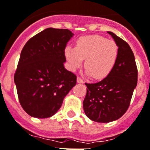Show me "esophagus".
Segmentation results:
<instances>
[{
    "mask_svg": "<svg viewBox=\"0 0 150 150\" xmlns=\"http://www.w3.org/2000/svg\"><path fill=\"white\" fill-rule=\"evenodd\" d=\"M77 82L78 83H80V84H81V83H84V81H83V79H81V78L78 77L77 78Z\"/></svg>",
    "mask_w": 150,
    "mask_h": 150,
    "instance_id": "obj_1",
    "label": "esophagus"
}]
</instances>
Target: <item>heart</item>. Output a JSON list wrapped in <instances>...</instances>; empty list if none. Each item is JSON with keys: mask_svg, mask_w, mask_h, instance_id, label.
<instances>
[{"mask_svg": "<svg viewBox=\"0 0 150 150\" xmlns=\"http://www.w3.org/2000/svg\"><path fill=\"white\" fill-rule=\"evenodd\" d=\"M65 56L71 70L79 69L85 59L87 73L94 79L105 78L114 68L118 56V46L114 40L98 35L83 36L76 47L68 46Z\"/></svg>", "mask_w": 150, "mask_h": 150, "instance_id": "b5f03b06", "label": "heart"}]
</instances>
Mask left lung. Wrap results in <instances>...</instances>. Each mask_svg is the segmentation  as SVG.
I'll list each match as a JSON object with an SVG mask.
<instances>
[{
    "instance_id": "obj_1",
    "label": "left lung",
    "mask_w": 150,
    "mask_h": 150,
    "mask_svg": "<svg viewBox=\"0 0 150 150\" xmlns=\"http://www.w3.org/2000/svg\"><path fill=\"white\" fill-rule=\"evenodd\" d=\"M108 33L117 44V59L106 78L94 84L85 83L88 89L83 101L87 117L98 123L121 117L129 108L137 85L138 71L131 48L114 33Z\"/></svg>"
}]
</instances>
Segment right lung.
I'll use <instances>...</instances> for the list:
<instances>
[{
	"instance_id": "obj_1",
	"label": "right lung",
	"mask_w": 150,
	"mask_h": 150,
	"mask_svg": "<svg viewBox=\"0 0 150 150\" xmlns=\"http://www.w3.org/2000/svg\"><path fill=\"white\" fill-rule=\"evenodd\" d=\"M73 36L67 29L47 28L23 48L14 82L20 104L31 117L53 116L76 85V75L64 67L65 47Z\"/></svg>"
}]
</instances>
